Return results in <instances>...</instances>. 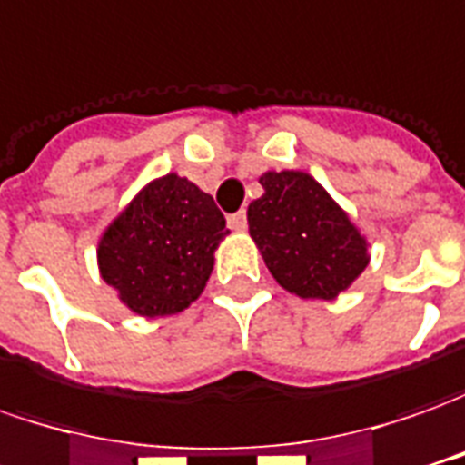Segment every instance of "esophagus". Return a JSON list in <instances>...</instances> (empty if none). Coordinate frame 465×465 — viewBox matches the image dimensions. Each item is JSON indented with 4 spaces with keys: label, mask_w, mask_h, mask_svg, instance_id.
Masks as SVG:
<instances>
[{
    "label": "esophagus",
    "mask_w": 465,
    "mask_h": 465,
    "mask_svg": "<svg viewBox=\"0 0 465 465\" xmlns=\"http://www.w3.org/2000/svg\"><path fill=\"white\" fill-rule=\"evenodd\" d=\"M229 226H232L233 232H244V229H246V213H244V211H239V213H232V216H229Z\"/></svg>",
    "instance_id": "esophagus-1"
}]
</instances>
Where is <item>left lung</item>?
<instances>
[{"instance_id":"1","label":"left lung","mask_w":465,"mask_h":465,"mask_svg":"<svg viewBox=\"0 0 465 465\" xmlns=\"http://www.w3.org/2000/svg\"><path fill=\"white\" fill-rule=\"evenodd\" d=\"M259 183L246 221L267 270L298 298L333 300L369 264L366 239L308 173H264Z\"/></svg>"}]
</instances>
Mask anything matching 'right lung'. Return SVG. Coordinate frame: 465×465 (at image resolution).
I'll return each instance as SVG.
<instances>
[{
	"label": "right lung",
	"mask_w": 465,
	"mask_h": 465,
	"mask_svg": "<svg viewBox=\"0 0 465 465\" xmlns=\"http://www.w3.org/2000/svg\"><path fill=\"white\" fill-rule=\"evenodd\" d=\"M226 233L213 198L170 173L142 188L104 232L101 277L137 315H175L203 292Z\"/></svg>",
	"instance_id": "right-lung-1"
}]
</instances>
